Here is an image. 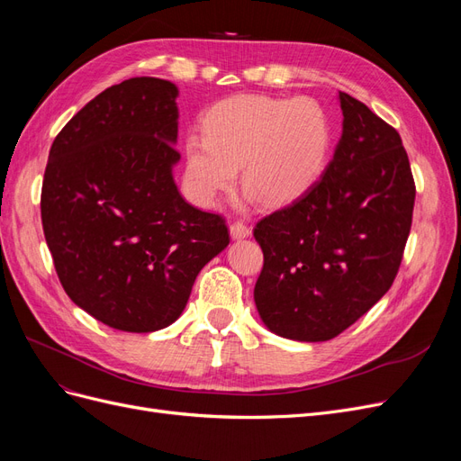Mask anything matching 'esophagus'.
Returning <instances> with one entry per match:
<instances>
[{
  "label": "esophagus",
  "instance_id": "34e87169",
  "mask_svg": "<svg viewBox=\"0 0 461 461\" xmlns=\"http://www.w3.org/2000/svg\"><path fill=\"white\" fill-rule=\"evenodd\" d=\"M229 230H230L232 240H242V239H248V236H252V229L246 227L244 222H232Z\"/></svg>",
  "mask_w": 461,
  "mask_h": 461
}]
</instances>
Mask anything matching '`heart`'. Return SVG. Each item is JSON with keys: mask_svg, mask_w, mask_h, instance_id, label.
I'll return each instance as SVG.
<instances>
[{"mask_svg": "<svg viewBox=\"0 0 461 461\" xmlns=\"http://www.w3.org/2000/svg\"><path fill=\"white\" fill-rule=\"evenodd\" d=\"M203 131L185 138L186 185L200 205L229 192L242 167L248 198L286 205L323 175L332 144L330 122L312 97L240 94L215 104Z\"/></svg>", "mask_w": 461, "mask_h": 461, "instance_id": "1", "label": "heart"}]
</instances>
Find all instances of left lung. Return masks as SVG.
I'll use <instances>...</instances> for the list:
<instances>
[{
  "label": "left lung",
  "mask_w": 461,
  "mask_h": 461,
  "mask_svg": "<svg viewBox=\"0 0 461 461\" xmlns=\"http://www.w3.org/2000/svg\"><path fill=\"white\" fill-rule=\"evenodd\" d=\"M342 136L317 183L254 229L263 269L254 302L283 339L325 342L393 285L411 229L415 185L400 134L339 92Z\"/></svg>",
  "instance_id": "left-lung-1"
}]
</instances>
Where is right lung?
Masks as SVG:
<instances>
[{
	"label": "right lung",
	"mask_w": 461,
	"mask_h": 461,
	"mask_svg": "<svg viewBox=\"0 0 461 461\" xmlns=\"http://www.w3.org/2000/svg\"><path fill=\"white\" fill-rule=\"evenodd\" d=\"M176 97L173 82L153 77L104 90L53 140L41 185L67 296L124 332L173 325L198 273L229 246L225 221L175 185Z\"/></svg>",
	"instance_id": "right-lung-1"
}]
</instances>
